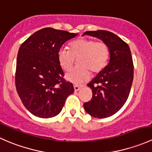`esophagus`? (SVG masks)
Listing matches in <instances>:
<instances>
[{
  "label": "esophagus",
  "instance_id": "1",
  "mask_svg": "<svg viewBox=\"0 0 152 152\" xmlns=\"http://www.w3.org/2000/svg\"><path fill=\"white\" fill-rule=\"evenodd\" d=\"M73 87H74V90H75V92L79 91V90H80L81 88H82V86L77 85H73Z\"/></svg>",
  "mask_w": 152,
  "mask_h": 152
}]
</instances>
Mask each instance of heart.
<instances>
[{"label": "heart", "mask_w": 152, "mask_h": 152, "mask_svg": "<svg viewBox=\"0 0 152 152\" xmlns=\"http://www.w3.org/2000/svg\"><path fill=\"white\" fill-rule=\"evenodd\" d=\"M110 53V49L105 42L81 38L70 42L69 50L60 49L57 53V60L59 66L65 71H69L74 65L75 59L79 58L80 68L67 73L65 78L72 83L82 84L90 78L89 69L93 73H98L104 68Z\"/></svg>", "instance_id": "heart-1"}]
</instances>
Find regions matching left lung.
Instances as JSON below:
<instances>
[{"label": "left lung", "mask_w": 152, "mask_h": 152, "mask_svg": "<svg viewBox=\"0 0 152 152\" xmlns=\"http://www.w3.org/2000/svg\"><path fill=\"white\" fill-rule=\"evenodd\" d=\"M85 34L102 39L110 49L108 65L87 84L93 98L84 104L89 115L105 118L120 110L128 99L134 74L132 57L128 44L112 32L98 30L86 31Z\"/></svg>", "instance_id": "left-lung-1"}]
</instances>
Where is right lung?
<instances>
[{"instance_id": "right-lung-1", "label": "right lung", "mask_w": 152, "mask_h": 152, "mask_svg": "<svg viewBox=\"0 0 152 152\" xmlns=\"http://www.w3.org/2000/svg\"><path fill=\"white\" fill-rule=\"evenodd\" d=\"M77 34L45 28L30 36L20 47L15 85L26 108L34 115L49 118L57 115L67 96L74 92L64 79L57 53L64 43Z\"/></svg>"}]
</instances>
